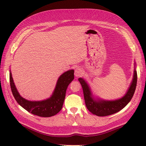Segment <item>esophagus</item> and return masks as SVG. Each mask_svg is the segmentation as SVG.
I'll return each mask as SVG.
<instances>
[{
	"label": "esophagus",
	"instance_id": "esophagus-1",
	"mask_svg": "<svg viewBox=\"0 0 146 146\" xmlns=\"http://www.w3.org/2000/svg\"><path fill=\"white\" fill-rule=\"evenodd\" d=\"M83 74V70L79 67L76 68L75 70H74V76H75V77L76 78H78V77H80L81 76H82Z\"/></svg>",
	"mask_w": 146,
	"mask_h": 146
}]
</instances>
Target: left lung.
<instances>
[{
  "label": "left lung",
  "mask_w": 146,
  "mask_h": 146,
  "mask_svg": "<svg viewBox=\"0 0 146 146\" xmlns=\"http://www.w3.org/2000/svg\"><path fill=\"white\" fill-rule=\"evenodd\" d=\"M133 78L129 87L124 95L120 98L114 100H104L94 96L90 84L83 78H80L78 81L82 86L84 99L86 106L91 113L98 116H106L119 112L130 102L135 92L137 85L136 65L134 62Z\"/></svg>",
  "instance_id": "left-lung-1"
}]
</instances>
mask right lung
<instances>
[{
  "instance_id": "obj_1",
  "label": "right lung",
  "mask_w": 146,
  "mask_h": 146,
  "mask_svg": "<svg viewBox=\"0 0 146 146\" xmlns=\"http://www.w3.org/2000/svg\"><path fill=\"white\" fill-rule=\"evenodd\" d=\"M9 74L11 90L17 102L29 113L44 117L55 116L62 110L67 88L74 80V70H68L58 78L50 98L42 101H30L20 96L13 82L11 70Z\"/></svg>"
}]
</instances>
